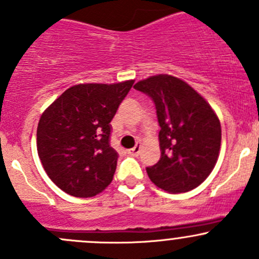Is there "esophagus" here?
I'll return each instance as SVG.
<instances>
[{"label":"esophagus","mask_w":259,"mask_h":259,"mask_svg":"<svg viewBox=\"0 0 259 259\" xmlns=\"http://www.w3.org/2000/svg\"><path fill=\"white\" fill-rule=\"evenodd\" d=\"M140 149H142V145L137 144L133 149H129V151H127V153H129L130 155H133V156H138V155H139V153H140Z\"/></svg>","instance_id":"obj_1"}]
</instances>
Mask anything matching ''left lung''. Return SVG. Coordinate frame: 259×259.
I'll use <instances>...</instances> for the list:
<instances>
[{"instance_id":"obj_1","label":"left lung","mask_w":259,"mask_h":259,"mask_svg":"<svg viewBox=\"0 0 259 259\" xmlns=\"http://www.w3.org/2000/svg\"><path fill=\"white\" fill-rule=\"evenodd\" d=\"M142 91L155 105L160 160L146 168L156 187L169 193H185L202 184L219 155L222 129L209 104L183 80L156 75L139 81Z\"/></svg>"}]
</instances>
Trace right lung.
Wrapping results in <instances>:
<instances>
[{"mask_svg": "<svg viewBox=\"0 0 259 259\" xmlns=\"http://www.w3.org/2000/svg\"><path fill=\"white\" fill-rule=\"evenodd\" d=\"M133 83L75 85L41 115L38 156L49 178L65 193L94 197L111 183L119 154L110 144V122Z\"/></svg>", "mask_w": 259, "mask_h": 259, "instance_id": "add662e5", "label": "right lung"}]
</instances>
